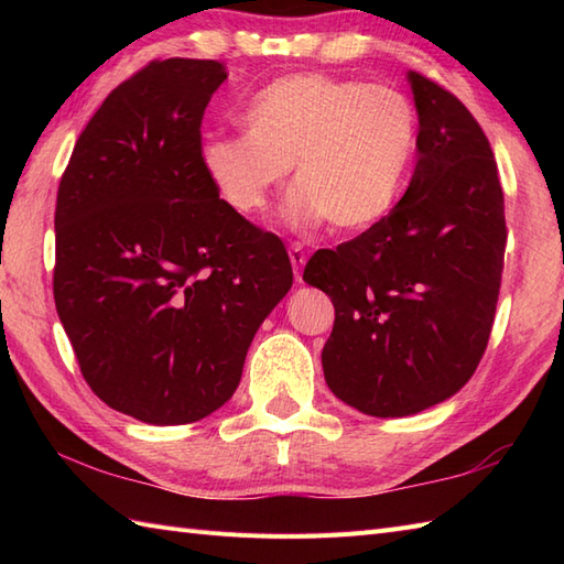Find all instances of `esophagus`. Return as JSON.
<instances>
[{
	"instance_id": "34e87169",
	"label": "esophagus",
	"mask_w": 564,
	"mask_h": 564,
	"mask_svg": "<svg viewBox=\"0 0 564 564\" xmlns=\"http://www.w3.org/2000/svg\"><path fill=\"white\" fill-rule=\"evenodd\" d=\"M305 261H307V257H305L303 247L297 245V242H293V245H291V263H293V273H295V281H297V283L303 281V267H305Z\"/></svg>"
}]
</instances>
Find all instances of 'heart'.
<instances>
[{"mask_svg": "<svg viewBox=\"0 0 564 564\" xmlns=\"http://www.w3.org/2000/svg\"><path fill=\"white\" fill-rule=\"evenodd\" d=\"M245 135L213 138L203 166L235 213L257 218L293 164V218L361 230L398 203L416 150L410 99L386 84L297 72L245 109Z\"/></svg>", "mask_w": 564, "mask_h": 564, "instance_id": "1", "label": "heart"}]
</instances>
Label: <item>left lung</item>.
I'll use <instances>...</instances> for the list:
<instances>
[{"label": "left lung", "instance_id": "1", "mask_svg": "<svg viewBox=\"0 0 564 564\" xmlns=\"http://www.w3.org/2000/svg\"><path fill=\"white\" fill-rule=\"evenodd\" d=\"M416 166L366 232L310 257L303 279L332 297L322 349L329 390L370 416L434 406L473 378L495 325L507 220L489 140L441 84L410 72Z\"/></svg>", "mask_w": 564, "mask_h": 564}]
</instances>
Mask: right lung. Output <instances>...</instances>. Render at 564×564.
Instances as JSON below:
<instances>
[{
    "instance_id": "1",
    "label": "right lung",
    "mask_w": 564,
    "mask_h": 564,
    "mask_svg": "<svg viewBox=\"0 0 564 564\" xmlns=\"http://www.w3.org/2000/svg\"><path fill=\"white\" fill-rule=\"evenodd\" d=\"M218 59H152L77 138L55 206L53 295L84 380L116 412L191 424L242 378L291 291L289 251L235 213L203 166Z\"/></svg>"
}]
</instances>
